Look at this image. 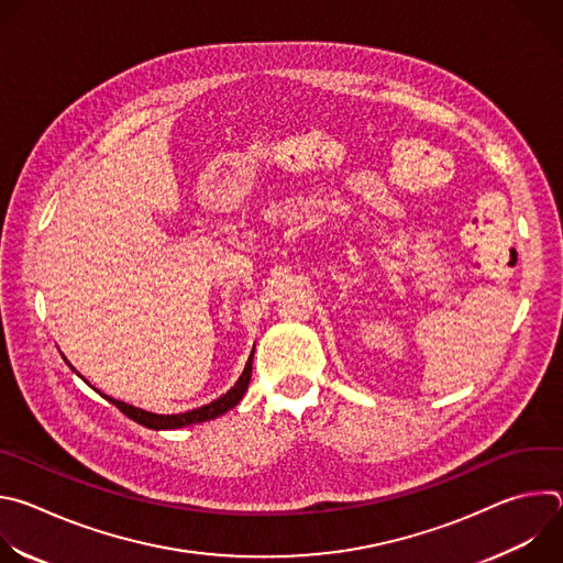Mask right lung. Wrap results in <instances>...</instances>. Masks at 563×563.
<instances>
[{
    "instance_id": "right-lung-1",
    "label": "right lung",
    "mask_w": 563,
    "mask_h": 563,
    "mask_svg": "<svg viewBox=\"0 0 563 563\" xmlns=\"http://www.w3.org/2000/svg\"><path fill=\"white\" fill-rule=\"evenodd\" d=\"M256 350V347H254ZM254 350L247 358V365L243 369V374L238 376V380L233 383L231 389H227L222 396H218L216 400H211V404L202 406V408H196V410H189V412H180V415H155V412H146L142 408H135V406H129L124 404V400H118V398H111L107 394H102L109 404H113L122 415H126L131 421L148 428V430H178V428H187V426H196V423H205V421H211V419H218L222 417L224 412H229L231 408H235L240 404V398L245 396L247 387H250V380H252V363H254ZM66 361V358H64ZM66 365L75 372V367L66 361ZM77 374V372H75ZM79 376V374H77Z\"/></svg>"
}]
</instances>
